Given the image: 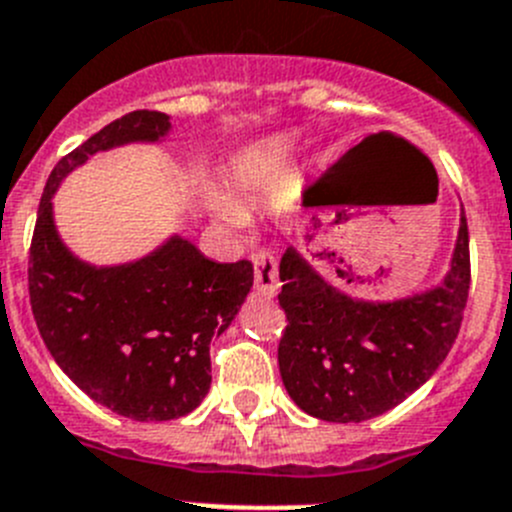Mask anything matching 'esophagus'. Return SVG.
<instances>
[{
    "mask_svg": "<svg viewBox=\"0 0 512 512\" xmlns=\"http://www.w3.org/2000/svg\"><path fill=\"white\" fill-rule=\"evenodd\" d=\"M252 265H255V290L262 298H272L280 288L278 257H275V252L260 250L257 255H252Z\"/></svg>",
    "mask_w": 512,
    "mask_h": 512,
    "instance_id": "34e87169",
    "label": "esophagus"
}]
</instances>
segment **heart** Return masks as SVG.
I'll return each mask as SVG.
<instances>
[{
	"mask_svg": "<svg viewBox=\"0 0 512 512\" xmlns=\"http://www.w3.org/2000/svg\"><path fill=\"white\" fill-rule=\"evenodd\" d=\"M280 154H283L280 146H265L247 151L245 156L237 159L232 169V204H214V214H217L219 222L227 224L229 229L245 227L247 199L260 189L265 176L280 164Z\"/></svg>",
	"mask_w": 512,
	"mask_h": 512,
	"instance_id": "heart-1",
	"label": "heart"
}]
</instances>
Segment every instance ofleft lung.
<instances>
[{
    "label": "left lung",
    "instance_id": "left-lung-1",
    "mask_svg": "<svg viewBox=\"0 0 512 512\" xmlns=\"http://www.w3.org/2000/svg\"><path fill=\"white\" fill-rule=\"evenodd\" d=\"M280 283L278 300L288 326L278 364L290 399L323 422L374 419L414 394L460 333L470 293L465 212L450 272L427 293L391 303L351 298L293 247L280 260Z\"/></svg>",
    "mask_w": 512,
    "mask_h": 512
}]
</instances>
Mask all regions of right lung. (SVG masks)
<instances>
[{
    "mask_svg": "<svg viewBox=\"0 0 512 512\" xmlns=\"http://www.w3.org/2000/svg\"><path fill=\"white\" fill-rule=\"evenodd\" d=\"M166 113L133 111L62 156L47 179L30 247V303L47 351L93 401L136 422H169L202 404L209 343L240 313L252 262H214L174 234L136 262L95 267L62 245L52 194L88 156L169 133Z\"/></svg>",
    "mask_w": 512,
    "mask_h": 512,
    "instance_id": "obj_1",
    "label": "right lung"
}]
</instances>
